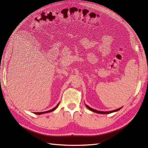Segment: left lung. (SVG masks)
<instances>
[{"label": "left lung", "instance_id": "1", "mask_svg": "<svg viewBox=\"0 0 148 148\" xmlns=\"http://www.w3.org/2000/svg\"><path fill=\"white\" fill-rule=\"evenodd\" d=\"M85 105H86V107H87V108H88L89 110H90L91 111H92V112H95V113L101 114H110V113H112V112H117L118 110H120L122 108V107H120V108H119V109H115V110H111V111H107V112H104V111H99V110H95V109H92L91 107H89V106H88V105H86V104H85Z\"/></svg>", "mask_w": 148, "mask_h": 148}]
</instances>
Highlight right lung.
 <instances>
[{
    "label": "right lung",
    "mask_w": 148,
    "mask_h": 148,
    "mask_svg": "<svg viewBox=\"0 0 148 148\" xmlns=\"http://www.w3.org/2000/svg\"><path fill=\"white\" fill-rule=\"evenodd\" d=\"M59 104H60V102L58 103V104L54 107V108H53V109H51V110H49L46 111V112H34V114H38V115H41V114H46V113H48V112H52V111H53V110H55L57 108V107L59 106Z\"/></svg>",
    "instance_id": "add662e5"
}]
</instances>
